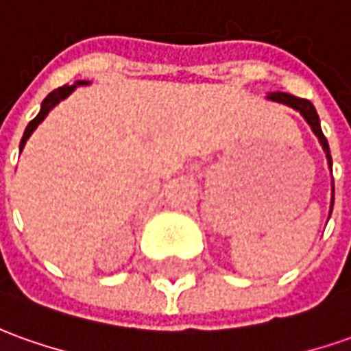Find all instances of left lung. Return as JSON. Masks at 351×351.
<instances>
[{
  "label": "left lung",
  "instance_id": "obj_1",
  "mask_svg": "<svg viewBox=\"0 0 351 351\" xmlns=\"http://www.w3.org/2000/svg\"><path fill=\"white\" fill-rule=\"evenodd\" d=\"M267 99L271 101H276V104H282V106L292 107L294 111H298L300 115L306 119V123L309 125V128L313 130V134L317 136L319 144L323 147L326 156V163H328V171L332 173V157H330V149H328V142H326L325 134L321 130V121H319V115H317L315 107L309 99H302V97H295L292 94H285V92H271L267 94ZM330 186H332V195H330V211H328V219H330V213H332V206H335V180H330Z\"/></svg>",
  "mask_w": 351,
  "mask_h": 351
}]
</instances>
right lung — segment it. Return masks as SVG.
Instances as JSON below:
<instances>
[{"label":"right lung","instance_id":"add662e5","mask_svg":"<svg viewBox=\"0 0 351 351\" xmlns=\"http://www.w3.org/2000/svg\"><path fill=\"white\" fill-rule=\"evenodd\" d=\"M88 84H90V82H86V80H76L73 86H69V84L61 86V88H57V90H53L51 94L47 95L44 101H42L40 113H38V115H36L34 119H32V121L28 123V126H26L25 134H23V140H21V145H19V152H23V147H25L26 140H28V138L32 136V132H34L36 128H38V125H40V123L44 121L45 117H47V113H49V111H51V109H53V107H56L59 101H63L65 97H69V95L73 94V92L76 90V86H88Z\"/></svg>","mask_w":351,"mask_h":351}]
</instances>
